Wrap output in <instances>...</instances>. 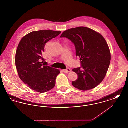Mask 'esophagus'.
Masks as SVG:
<instances>
[{"label": "esophagus", "mask_w": 128, "mask_h": 128, "mask_svg": "<svg viewBox=\"0 0 128 128\" xmlns=\"http://www.w3.org/2000/svg\"><path fill=\"white\" fill-rule=\"evenodd\" d=\"M63 72H65V73H67V72H70L71 71V70H70V68H67L66 70H63Z\"/></svg>", "instance_id": "34e87169"}]
</instances>
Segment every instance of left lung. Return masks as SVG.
I'll return each instance as SVG.
<instances>
[{"mask_svg": "<svg viewBox=\"0 0 128 128\" xmlns=\"http://www.w3.org/2000/svg\"><path fill=\"white\" fill-rule=\"evenodd\" d=\"M60 37L67 38L74 44L76 56L80 58L81 66L72 70L78 75L72 85L83 91L96 87L104 79L111 60L110 48L104 38L85 27L65 30Z\"/></svg>", "mask_w": 128, "mask_h": 128, "instance_id": "left-lung-1", "label": "left lung"}]
</instances>
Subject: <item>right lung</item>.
<instances>
[{
  "instance_id": "right-lung-1",
  "label": "right lung",
  "mask_w": 128,
  "mask_h": 128,
  "mask_svg": "<svg viewBox=\"0 0 128 128\" xmlns=\"http://www.w3.org/2000/svg\"><path fill=\"white\" fill-rule=\"evenodd\" d=\"M61 32L41 30L32 32L24 37L16 53L15 64L20 78L31 89L45 92L53 89L59 70L45 65L42 53L46 43Z\"/></svg>"
}]
</instances>
